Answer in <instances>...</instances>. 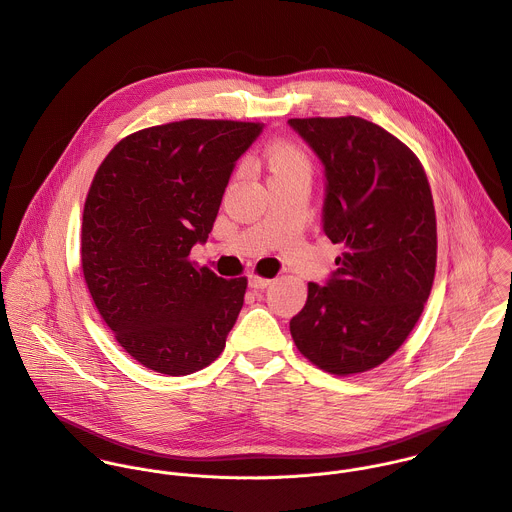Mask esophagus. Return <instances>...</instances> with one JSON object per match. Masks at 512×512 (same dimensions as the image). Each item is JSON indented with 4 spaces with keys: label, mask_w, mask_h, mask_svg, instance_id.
<instances>
[{
    "label": "esophagus",
    "mask_w": 512,
    "mask_h": 512,
    "mask_svg": "<svg viewBox=\"0 0 512 512\" xmlns=\"http://www.w3.org/2000/svg\"><path fill=\"white\" fill-rule=\"evenodd\" d=\"M269 285H271V279H267V277H259V275L249 277V287L251 289H267Z\"/></svg>",
    "instance_id": "obj_1"
}]
</instances>
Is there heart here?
Segmentation results:
<instances>
[{"mask_svg":"<svg viewBox=\"0 0 512 512\" xmlns=\"http://www.w3.org/2000/svg\"><path fill=\"white\" fill-rule=\"evenodd\" d=\"M267 161H269L273 175L293 171L299 167H309L305 153L299 147L289 145V143H279V145L271 147L267 153Z\"/></svg>","mask_w":512,"mask_h":512,"instance_id":"obj_1","label":"heart"}]
</instances>
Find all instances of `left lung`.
<instances>
[{
	"mask_svg": "<svg viewBox=\"0 0 512 512\" xmlns=\"http://www.w3.org/2000/svg\"><path fill=\"white\" fill-rule=\"evenodd\" d=\"M325 167L323 231L343 247L325 285L309 283L291 335L319 369L347 377L385 363L431 295L437 217L419 157L355 117L289 119Z\"/></svg>",
	"mask_w": 512,
	"mask_h": 512,
	"instance_id": "left-lung-1",
	"label": "left lung"
}]
</instances>
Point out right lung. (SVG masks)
<instances>
[{
    "label": "right lung",
    "instance_id": "1",
    "mask_svg": "<svg viewBox=\"0 0 512 512\" xmlns=\"http://www.w3.org/2000/svg\"><path fill=\"white\" fill-rule=\"evenodd\" d=\"M263 123L183 119L121 139L83 207L81 267L117 343L143 367L179 377L211 365L243 307L247 279L189 261L205 243L235 161Z\"/></svg>",
    "mask_w": 512,
    "mask_h": 512
}]
</instances>
